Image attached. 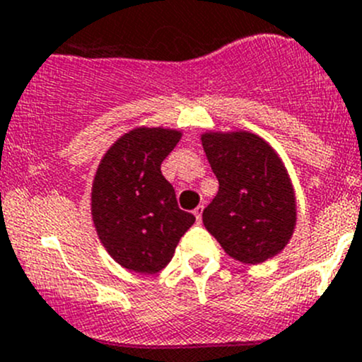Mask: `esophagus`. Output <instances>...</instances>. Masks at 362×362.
<instances>
[{
  "label": "esophagus",
  "mask_w": 362,
  "mask_h": 362,
  "mask_svg": "<svg viewBox=\"0 0 362 362\" xmlns=\"http://www.w3.org/2000/svg\"><path fill=\"white\" fill-rule=\"evenodd\" d=\"M202 211H204V206H199L193 209V214H195V218H197V223H200V221H202Z\"/></svg>",
  "instance_id": "34e87169"
}]
</instances>
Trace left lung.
Returning <instances> with one entry per match:
<instances>
[{"label": "left lung", "instance_id": "left-lung-1", "mask_svg": "<svg viewBox=\"0 0 362 362\" xmlns=\"http://www.w3.org/2000/svg\"><path fill=\"white\" fill-rule=\"evenodd\" d=\"M218 193L202 221L221 248L245 264L276 255L296 227L291 180L274 149L248 132L204 134Z\"/></svg>", "mask_w": 362, "mask_h": 362}]
</instances>
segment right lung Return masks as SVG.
<instances>
[{
  "label": "right lung",
  "mask_w": 362,
  "mask_h": 362,
  "mask_svg": "<svg viewBox=\"0 0 362 362\" xmlns=\"http://www.w3.org/2000/svg\"><path fill=\"white\" fill-rule=\"evenodd\" d=\"M180 139L176 130L135 128L105 153L93 181L98 238L117 264L135 273L162 271L195 221L180 209L162 174V162Z\"/></svg>",
  "instance_id": "1"
}]
</instances>
